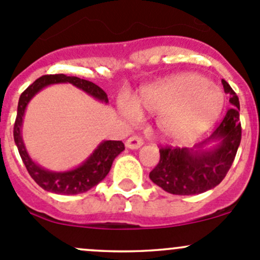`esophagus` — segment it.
<instances>
[{"mask_svg":"<svg viewBox=\"0 0 260 260\" xmlns=\"http://www.w3.org/2000/svg\"><path fill=\"white\" fill-rule=\"evenodd\" d=\"M142 146H143V140L142 138L137 137V136L129 137L127 141H125V147L129 149H138Z\"/></svg>","mask_w":260,"mask_h":260,"instance_id":"1","label":"esophagus"}]
</instances>
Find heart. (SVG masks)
<instances>
[{
    "mask_svg": "<svg viewBox=\"0 0 260 260\" xmlns=\"http://www.w3.org/2000/svg\"><path fill=\"white\" fill-rule=\"evenodd\" d=\"M224 106L221 89L198 73L170 75L141 89L137 101L125 95L118 101L129 122L141 119L142 111L156 114L157 133L170 142L198 138L216 122Z\"/></svg>",
    "mask_w": 260,
    "mask_h": 260,
    "instance_id": "obj_1",
    "label": "heart"
}]
</instances>
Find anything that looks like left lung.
I'll list each match as a JSON object with an SVG mask.
<instances>
[{
  "label": "left lung",
  "mask_w": 260,
  "mask_h": 260,
  "mask_svg": "<svg viewBox=\"0 0 260 260\" xmlns=\"http://www.w3.org/2000/svg\"><path fill=\"white\" fill-rule=\"evenodd\" d=\"M230 95L232 108L209 138L192 148L159 149V162L149 179L174 195H198L219 185L232 167L242 140L239 99L232 86L221 80Z\"/></svg>",
  "instance_id": "1"
}]
</instances>
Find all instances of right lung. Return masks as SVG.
Returning a JSON list of instances; mask_svg holds the SVG:
<instances>
[{"label":"right lung","mask_w":260,"mask_h":260,"mask_svg":"<svg viewBox=\"0 0 260 260\" xmlns=\"http://www.w3.org/2000/svg\"><path fill=\"white\" fill-rule=\"evenodd\" d=\"M52 84H72L95 101L108 104V96L106 91L91 81L80 79L78 77H68L65 74L44 75L34 81L18 99L17 117L14 127L15 143L30 176L44 190L59 195H77V193L86 192L106 179L111 171L115 157L124 151V145L122 141H102L85 161L81 162L79 166L67 171H51L36 164L28 154L23 142V117L31 99L40 93L44 88Z\"/></svg>","instance_id":"right-lung-1"}]
</instances>
